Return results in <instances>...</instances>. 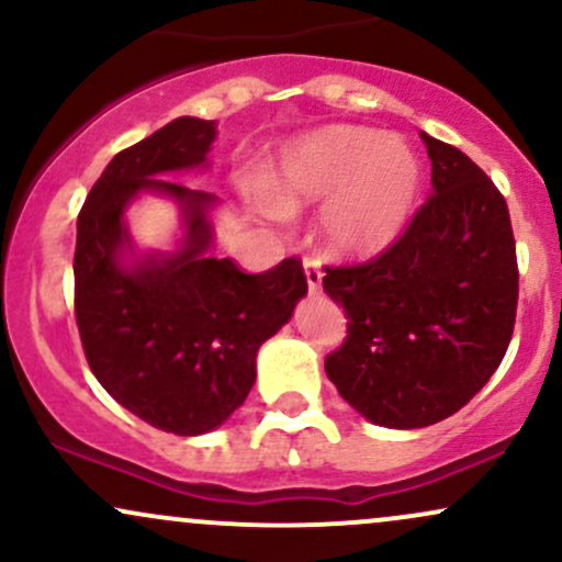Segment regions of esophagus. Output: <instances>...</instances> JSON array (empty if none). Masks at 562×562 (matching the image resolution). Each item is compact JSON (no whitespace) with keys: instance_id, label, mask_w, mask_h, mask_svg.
Here are the masks:
<instances>
[{"instance_id":"obj_1","label":"esophagus","mask_w":562,"mask_h":562,"mask_svg":"<svg viewBox=\"0 0 562 562\" xmlns=\"http://www.w3.org/2000/svg\"><path fill=\"white\" fill-rule=\"evenodd\" d=\"M303 272H306L308 293H319V288H322V267H319V261L312 259V256H306V259H303Z\"/></svg>"}]
</instances>
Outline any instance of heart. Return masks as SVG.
Returning <instances> with one entry per match:
<instances>
[{
  "mask_svg": "<svg viewBox=\"0 0 562 562\" xmlns=\"http://www.w3.org/2000/svg\"><path fill=\"white\" fill-rule=\"evenodd\" d=\"M420 160L402 139L362 126H330L288 147L269 179L280 214L322 203L319 240L335 256H372L404 229L420 198Z\"/></svg>",
  "mask_w": 562,
  "mask_h": 562,
  "instance_id": "1",
  "label": "heart"
}]
</instances>
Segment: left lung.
Here are the masks:
<instances>
[{
    "label": "left lung",
    "instance_id": "left-lung-1",
    "mask_svg": "<svg viewBox=\"0 0 562 562\" xmlns=\"http://www.w3.org/2000/svg\"><path fill=\"white\" fill-rule=\"evenodd\" d=\"M423 142L434 195L383 254L322 277L348 319L327 378L385 428H425L462 409L499 367L518 312L505 198L465 153Z\"/></svg>",
    "mask_w": 562,
    "mask_h": 562
}]
</instances>
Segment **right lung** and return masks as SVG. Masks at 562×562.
I'll list each match as a JSON object with an SVG mask.
<instances>
[{
    "mask_svg": "<svg viewBox=\"0 0 562 562\" xmlns=\"http://www.w3.org/2000/svg\"><path fill=\"white\" fill-rule=\"evenodd\" d=\"M214 137V121L184 115L121 150L76 222L74 303L87 362L115 402L177 436L214 430L245 402L259 346L306 293L299 259L248 274L205 254L214 195L160 179L203 164ZM142 189L186 203L188 243L179 255L124 270L123 209Z\"/></svg>",
    "mask_w": 562,
    "mask_h": 562,
    "instance_id": "add662e5",
    "label": "right lung"
}]
</instances>
